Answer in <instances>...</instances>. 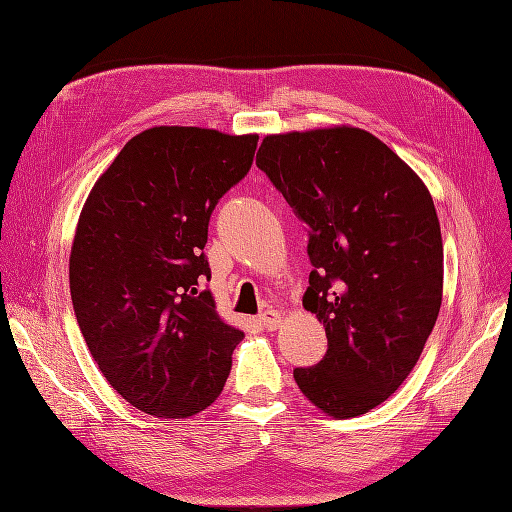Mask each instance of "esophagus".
<instances>
[{"instance_id": "obj_1", "label": "esophagus", "mask_w": 512, "mask_h": 512, "mask_svg": "<svg viewBox=\"0 0 512 512\" xmlns=\"http://www.w3.org/2000/svg\"><path fill=\"white\" fill-rule=\"evenodd\" d=\"M259 324L265 328V330H276L280 324H282V318L276 309H270L265 311V314L259 316Z\"/></svg>"}]
</instances>
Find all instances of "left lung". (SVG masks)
I'll list each match as a JSON object with an SVG mask.
<instances>
[{"mask_svg": "<svg viewBox=\"0 0 512 512\" xmlns=\"http://www.w3.org/2000/svg\"><path fill=\"white\" fill-rule=\"evenodd\" d=\"M257 167L307 226L303 307L328 339L316 366L293 370L295 383L328 416H360L406 381L435 326L443 244L433 198L358 127L268 136Z\"/></svg>", "mask_w": 512, "mask_h": 512, "instance_id": "left-lung-1", "label": "left lung"}]
</instances>
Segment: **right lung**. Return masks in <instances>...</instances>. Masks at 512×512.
Returning <instances> with one entry per match:
<instances>
[{
  "label": "right lung",
  "mask_w": 512,
  "mask_h": 512,
  "mask_svg": "<svg viewBox=\"0 0 512 512\" xmlns=\"http://www.w3.org/2000/svg\"><path fill=\"white\" fill-rule=\"evenodd\" d=\"M259 136L152 127L131 138L83 205L69 261L81 335L125 402L188 418L226 385L242 330L203 284L209 219L249 173Z\"/></svg>",
  "instance_id": "1"
}]
</instances>
